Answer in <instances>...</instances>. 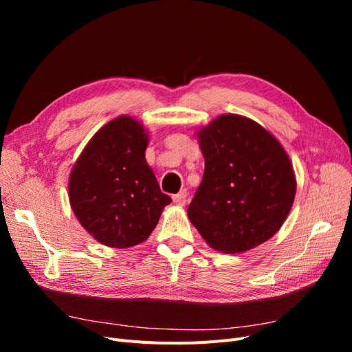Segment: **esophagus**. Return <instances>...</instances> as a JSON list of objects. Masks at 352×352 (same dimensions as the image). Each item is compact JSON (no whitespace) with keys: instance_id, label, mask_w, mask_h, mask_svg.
Wrapping results in <instances>:
<instances>
[{"instance_id":"esophagus-1","label":"esophagus","mask_w":352,"mask_h":352,"mask_svg":"<svg viewBox=\"0 0 352 352\" xmlns=\"http://www.w3.org/2000/svg\"><path fill=\"white\" fill-rule=\"evenodd\" d=\"M186 197H188L186 189L180 190L179 194L173 195V201H175V204H176V206H185V204H186Z\"/></svg>"}]
</instances>
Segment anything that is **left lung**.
<instances>
[{
	"label": "left lung",
	"mask_w": 352,
	"mask_h": 352,
	"mask_svg": "<svg viewBox=\"0 0 352 352\" xmlns=\"http://www.w3.org/2000/svg\"><path fill=\"white\" fill-rule=\"evenodd\" d=\"M204 177L188 207L208 247L239 254L269 241L292 208L296 179L280 142L261 124L221 114L197 131Z\"/></svg>",
	"instance_id": "obj_1"
}]
</instances>
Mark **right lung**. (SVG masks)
<instances>
[{"label":"right lung","mask_w":352,"mask_h":352,"mask_svg":"<svg viewBox=\"0 0 352 352\" xmlns=\"http://www.w3.org/2000/svg\"><path fill=\"white\" fill-rule=\"evenodd\" d=\"M148 132L131 116L105 123L83 148L69 177V199L83 229L105 247L148 239L172 198L145 160Z\"/></svg>","instance_id":"add662e5"}]
</instances>
